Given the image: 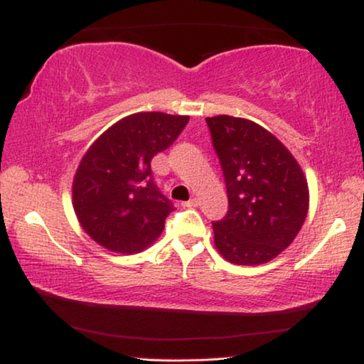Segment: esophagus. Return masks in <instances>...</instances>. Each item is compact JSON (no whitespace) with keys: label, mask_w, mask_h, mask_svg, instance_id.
<instances>
[{"label":"esophagus","mask_w":364,"mask_h":364,"mask_svg":"<svg viewBox=\"0 0 364 364\" xmlns=\"http://www.w3.org/2000/svg\"><path fill=\"white\" fill-rule=\"evenodd\" d=\"M199 204V201H198V198H193V199H189V201H186L184 203V206L186 208H196Z\"/></svg>","instance_id":"1"}]
</instances>
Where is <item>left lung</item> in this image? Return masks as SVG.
<instances>
[{
	"label": "left lung",
	"mask_w": 364,
	"mask_h": 364,
	"mask_svg": "<svg viewBox=\"0 0 364 364\" xmlns=\"http://www.w3.org/2000/svg\"><path fill=\"white\" fill-rule=\"evenodd\" d=\"M226 178L229 211L213 223L228 262L260 265L294 242L310 204L306 176L274 133L231 115L206 119Z\"/></svg>",
	"instance_id": "8db88e82"
}]
</instances>
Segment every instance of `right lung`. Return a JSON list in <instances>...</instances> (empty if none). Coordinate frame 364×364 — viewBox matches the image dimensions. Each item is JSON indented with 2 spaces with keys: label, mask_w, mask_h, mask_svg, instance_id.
I'll return each instance as SVG.
<instances>
[{
  "label": "right lung",
  "mask_w": 364,
  "mask_h": 364,
  "mask_svg": "<svg viewBox=\"0 0 364 364\" xmlns=\"http://www.w3.org/2000/svg\"><path fill=\"white\" fill-rule=\"evenodd\" d=\"M188 120V115L136 112L89 146L73 180V206L92 240L129 255L160 237L173 204L153 183L150 163L176 140Z\"/></svg>",
  "instance_id": "right-lung-1"
}]
</instances>
